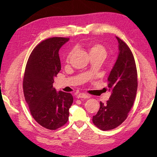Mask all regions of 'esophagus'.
<instances>
[{"label": "esophagus", "mask_w": 157, "mask_h": 157, "mask_svg": "<svg viewBox=\"0 0 157 157\" xmlns=\"http://www.w3.org/2000/svg\"><path fill=\"white\" fill-rule=\"evenodd\" d=\"M77 98H89L90 96L87 94H84V93H80V94H78V96H77Z\"/></svg>", "instance_id": "1"}]
</instances>
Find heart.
Segmentation results:
<instances>
[{
    "instance_id": "heart-1",
    "label": "heart",
    "mask_w": 157,
    "mask_h": 157,
    "mask_svg": "<svg viewBox=\"0 0 157 157\" xmlns=\"http://www.w3.org/2000/svg\"><path fill=\"white\" fill-rule=\"evenodd\" d=\"M73 52V51H71L69 53L67 58V61H69V60L70 57H71V56L72 55ZM89 52L90 56H105V57L106 54V49L105 48L104 46L99 44H94L91 45L90 47L89 48Z\"/></svg>"
}]
</instances>
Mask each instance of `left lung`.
Wrapping results in <instances>:
<instances>
[{"label":"left lung","mask_w":157,"mask_h":157,"mask_svg":"<svg viewBox=\"0 0 157 157\" xmlns=\"http://www.w3.org/2000/svg\"><path fill=\"white\" fill-rule=\"evenodd\" d=\"M119 55L108 77L109 90L111 92L105 105L93 116L94 124L102 130L115 129L125 121L135 101L138 89L137 69L134 55L128 46L117 37Z\"/></svg>","instance_id":"8db88e82"}]
</instances>
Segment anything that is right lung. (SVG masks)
I'll return each mask as SVG.
<instances>
[{
    "instance_id": "right-lung-1",
    "label": "right lung",
    "mask_w": 157,
    "mask_h": 157,
    "mask_svg": "<svg viewBox=\"0 0 157 157\" xmlns=\"http://www.w3.org/2000/svg\"><path fill=\"white\" fill-rule=\"evenodd\" d=\"M69 40L55 37L42 41L33 50L25 67V101L36 122L48 129H56L67 122L73 101L70 93L57 92L52 86L61 69L59 51Z\"/></svg>"
}]
</instances>
